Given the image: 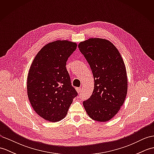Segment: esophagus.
<instances>
[{
	"instance_id": "obj_1",
	"label": "esophagus",
	"mask_w": 154,
	"mask_h": 154,
	"mask_svg": "<svg viewBox=\"0 0 154 154\" xmlns=\"http://www.w3.org/2000/svg\"><path fill=\"white\" fill-rule=\"evenodd\" d=\"M76 90L78 92V93H80L81 91V87H77V88H76Z\"/></svg>"
}]
</instances>
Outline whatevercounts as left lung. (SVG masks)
<instances>
[{
	"mask_svg": "<svg viewBox=\"0 0 154 154\" xmlns=\"http://www.w3.org/2000/svg\"><path fill=\"white\" fill-rule=\"evenodd\" d=\"M93 75L92 95L83 101L93 120L106 122L116 115L125 100L128 79L126 67L119 50L109 40L90 38L79 43Z\"/></svg>",
	"mask_w": 154,
	"mask_h": 154,
	"instance_id": "left-lung-1",
	"label": "left lung"
}]
</instances>
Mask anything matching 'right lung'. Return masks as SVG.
Returning a JSON list of instances; mask_svg holds the SVG:
<instances>
[{
	"label": "right lung",
	"mask_w": 154,
	"mask_h": 154,
	"mask_svg": "<svg viewBox=\"0 0 154 154\" xmlns=\"http://www.w3.org/2000/svg\"><path fill=\"white\" fill-rule=\"evenodd\" d=\"M76 48V43L67 40L50 42L37 54L29 70V100L35 112L50 122L64 119L78 94L65 67Z\"/></svg>",
	"instance_id": "1"
}]
</instances>
